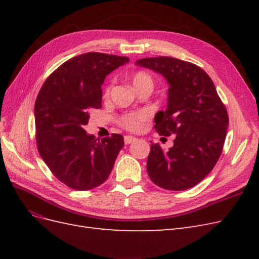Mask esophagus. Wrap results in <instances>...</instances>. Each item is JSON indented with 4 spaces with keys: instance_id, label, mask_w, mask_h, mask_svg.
<instances>
[{
    "instance_id": "1",
    "label": "esophagus",
    "mask_w": 259,
    "mask_h": 259,
    "mask_svg": "<svg viewBox=\"0 0 259 259\" xmlns=\"http://www.w3.org/2000/svg\"><path fill=\"white\" fill-rule=\"evenodd\" d=\"M136 139L137 138L133 137V136H124V143H125V145H130L132 143H134Z\"/></svg>"
}]
</instances>
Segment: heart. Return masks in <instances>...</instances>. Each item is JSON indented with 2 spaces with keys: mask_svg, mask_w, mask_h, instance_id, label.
I'll return each mask as SVG.
<instances>
[{
  "mask_svg": "<svg viewBox=\"0 0 259 259\" xmlns=\"http://www.w3.org/2000/svg\"><path fill=\"white\" fill-rule=\"evenodd\" d=\"M132 82L136 90L142 89L146 85H150L153 88V80L151 75L144 71H138L133 74ZM109 92H110V85H109L106 90L107 95L109 94ZM150 116H151V112L144 109V110H138V111L130 112L122 115L119 119V124L121 127L125 128L126 131L137 133V132L143 131V128L145 127V123L149 120V117Z\"/></svg>",
  "mask_w": 259,
  "mask_h": 259,
  "instance_id": "heart-1",
  "label": "heart"
}]
</instances>
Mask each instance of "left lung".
<instances>
[{
    "mask_svg": "<svg viewBox=\"0 0 259 259\" xmlns=\"http://www.w3.org/2000/svg\"><path fill=\"white\" fill-rule=\"evenodd\" d=\"M137 66L161 73L169 84L167 108L154 116L161 136L173 135L168 150L151 144L148 175L166 190H186L214 168L222 154L229 117L209 75L197 65L173 57H150Z\"/></svg>",
    "mask_w": 259,
    "mask_h": 259,
    "instance_id": "1",
    "label": "left lung"
}]
</instances>
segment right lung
I'll return each mask as SVG.
<instances>
[{"mask_svg":"<svg viewBox=\"0 0 259 259\" xmlns=\"http://www.w3.org/2000/svg\"><path fill=\"white\" fill-rule=\"evenodd\" d=\"M130 61L128 57L85 53L67 60L46 79L34 105L35 139L41 158L53 175L74 190H90L110 175L123 136L101 140L84 125L101 108L106 75Z\"/></svg>","mask_w":259,"mask_h":259,"instance_id":"1","label":"right lung"}]
</instances>
